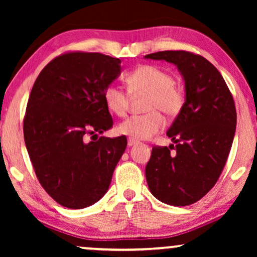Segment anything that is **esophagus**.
<instances>
[{"label":"esophagus","instance_id":"esophagus-1","mask_svg":"<svg viewBox=\"0 0 257 257\" xmlns=\"http://www.w3.org/2000/svg\"><path fill=\"white\" fill-rule=\"evenodd\" d=\"M136 144H137V142L135 139H131V138L127 139V145L128 146H133V145H136Z\"/></svg>","mask_w":257,"mask_h":257}]
</instances>
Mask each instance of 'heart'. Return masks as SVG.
I'll return each mask as SVG.
<instances>
[{
	"instance_id": "obj_1",
	"label": "heart",
	"mask_w": 257,
	"mask_h": 257,
	"mask_svg": "<svg viewBox=\"0 0 257 257\" xmlns=\"http://www.w3.org/2000/svg\"><path fill=\"white\" fill-rule=\"evenodd\" d=\"M128 91L135 96L147 94L144 114L132 115L118 126L120 135L135 140H145L164 127V117L175 118L185 104L184 92L174 84V78L166 70L154 65H142L126 76ZM104 101L108 111L119 117L126 114L130 94L122 87L110 84L104 90Z\"/></svg>"
}]
</instances>
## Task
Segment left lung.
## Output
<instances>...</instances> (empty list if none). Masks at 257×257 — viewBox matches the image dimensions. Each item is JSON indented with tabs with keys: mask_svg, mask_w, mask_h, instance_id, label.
<instances>
[{
	"mask_svg": "<svg viewBox=\"0 0 257 257\" xmlns=\"http://www.w3.org/2000/svg\"><path fill=\"white\" fill-rule=\"evenodd\" d=\"M178 66L186 101L167 131L174 145L154 146L145 174L161 202L188 206L203 198L222 173L236 128V108L223 77L205 57L185 50L145 56Z\"/></svg>",
	"mask_w": 257,
	"mask_h": 257,
	"instance_id": "8db88e82",
	"label": "left lung"
}]
</instances>
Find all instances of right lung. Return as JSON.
<instances>
[{
	"instance_id": "add662e5",
	"label": "right lung",
	"mask_w": 257,
	"mask_h": 257,
	"mask_svg": "<svg viewBox=\"0 0 257 257\" xmlns=\"http://www.w3.org/2000/svg\"><path fill=\"white\" fill-rule=\"evenodd\" d=\"M119 64L99 52H64L44 66L30 92L23 120L28 153L42 187L66 208L103 198L127 145L125 136H97L113 125L104 90L120 73Z\"/></svg>"
}]
</instances>
